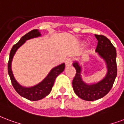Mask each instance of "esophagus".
<instances>
[{
	"label": "esophagus",
	"instance_id": "esophagus-1",
	"mask_svg": "<svg viewBox=\"0 0 124 124\" xmlns=\"http://www.w3.org/2000/svg\"><path fill=\"white\" fill-rule=\"evenodd\" d=\"M65 64H66V67L70 66L71 65V64H72V58H68L66 60Z\"/></svg>",
	"mask_w": 124,
	"mask_h": 124
}]
</instances>
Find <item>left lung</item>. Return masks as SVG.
Returning a JSON list of instances; mask_svg holds the SVG:
<instances>
[{"label": "left lung", "instance_id": "1", "mask_svg": "<svg viewBox=\"0 0 124 124\" xmlns=\"http://www.w3.org/2000/svg\"><path fill=\"white\" fill-rule=\"evenodd\" d=\"M95 35L98 40L96 51L105 60L108 68L106 77L97 83L87 85L81 79V68L78 62L73 64L76 70V76L72 81L74 92L79 98L88 101L99 99L108 94L112 87L117 76L116 48L106 37L96 34Z\"/></svg>", "mask_w": 124, "mask_h": 124}]
</instances>
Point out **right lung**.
<instances>
[{"label": "right lung", "mask_w": 124, "mask_h": 124, "mask_svg": "<svg viewBox=\"0 0 124 124\" xmlns=\"http://www.w3.org/2000/svg\"><path fill=\"white\" fill-rule=\"evenodd\" d=\"M40 35L41 34L37 29L31 30V31H29V33L23 35L20 41L12 46L10 53V57H9V60L8 62V74L10 78L11 82L14 89L22 97H24L30 101H38L47 96L52 90L55 79L56 78V77L60 73H62V71H64L65 68V64H62L58 66L55 67L53 69H52L48 76H46V78L42 82L32 87H23L17 83V81L14 78L13 74L11 70V63H12V60L14 55L17 49L22 45L26 40L37 37Z\"/></svg>", "instance_id": "obj_1"}]
</instances>
